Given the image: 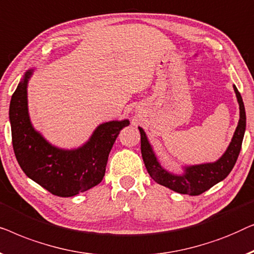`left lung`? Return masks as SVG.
Here are the masks:
<instances>
[{"instance_id":"1","label":"left lung","mask_w":254,"mask_h":254,"mask_svg":"<svg viewBox=\"0 0 254 254\" xmlns=\"http://www.w3.org/2000/svg\"><path fill=\"white\" fill-rule=\"evenodd\" d=\"M234 91L239 105V121L237 127L234 132L233 138L226 152L223 153L220 159L214 162L193 164V166H183L181 174L170 173L169 170L164 169L153 149L151 142L148 141L144 128L138 127L140 132L141 140V155L144 160L145 167L147 169L149 176L156 183L163 185L170 190L182 194L199 195L203 192L209 190L214 185L223 181L230 171L233 170L237 158L242 148L243 138H244L246 127V115L245 107L243 102L241 93L234 85Z\"/></svg>"}]
</instances>
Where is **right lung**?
Segmentation results:
<instances>
[{
    "label": "right lung",
    "mask_w": 254,
    "mask_h": 254,
    "mask_svg": "<svg viewBox=\"0 0 254 254\" xmlns=\"http://www.w3.org/2000/svg\"><path fill=\"white\" fill-rule=\"evenodd\" d=\"M34 69L21 78L9 107L13 152L21 170L35 183L59 197H73L102 181L114 142L127 119L109 121L95 127L88 140L77 148H61L37 131L28 113L27 86Z\"/></svg>",
    "instance_id": "1"
}]
</instances>
